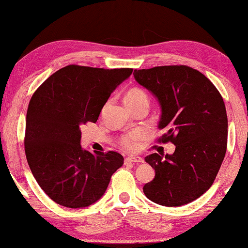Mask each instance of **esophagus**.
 Masks as SVG:
<instances>
[{"label":"esophagus","instance_id":"34e87169","mask_svg":"<svg viewBox=\"0 0 248 248\" xmlns=\"http://www.w3.org/2000/svg\"><path fill=\"white\" fill-rule=\"evenodd\" d=\"M125 162H129V163H143L144 159L142 157L139 156H128L125 158Z\"/></svg>","mask_w":248,"mask_h":248}]
</instances>
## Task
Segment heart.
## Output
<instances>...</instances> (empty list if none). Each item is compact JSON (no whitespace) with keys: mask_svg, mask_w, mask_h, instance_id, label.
Returning <instances> with one entry per match:
<instances>
[{"mask_svg":"<svg viewBox=\"0 0 248 248\" xmlns=\"http://www.w3.org/2000/svg\"><path fill=\"white\" fill-rule=\"evenodd\" d=\"M124 100L131 109L142 104L149 105V96L145 93V91L140 89V87H131V89H129L127 93H125ZM144 136L145 134L142 130H133V131L121 137L119 143L124 150L134 151L139 148L141 141L144 139Z\"/></svg>","mask_w":248,"mask_h":248,"instance_id":"obj_1","label":"heart"}]
</instances>
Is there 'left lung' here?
Masks as SVG:
<instances>
[{
  "mask_svg": "<svg viewBox=\"0 0 248 248\" xmlns=\"http://www.w3.org/2000/svg\"><path fill=\"white\" fill-rule=\"evenodd\" d=\"M136 81L161 105L157 140L176 145L163 158L146 156L155 177L143 192L153 202L178 207L203 195L217 175L228 144V116L219 91L208 78L187 65L134 70Z\"/></svg>",
  "mask_w": 248,
  "mask_h": 248,
  "instance_id": "obj_1",
  "label": "left lung"
}]
</instances>
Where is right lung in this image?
Here are the masks:
<instances>
[{
    "label": "right lung",
    "mask_w": 248,
    "mask_h": 248,
    "mask_svg": "<svg viewBox=\"0 0 248 248\" xmlns=\"http://www.w3.org/2000/svg\"><path fill=\"white\" fill-rule=\"evenodd\" d=\"M133 69L71 64L41 84L29 102L25 153L33 177L54 202L85 208L102 198L123 155L83 150L81 127L96 123L109 96Z\"/></svg>",
    "instance_id": "1"
}]
</instances>
